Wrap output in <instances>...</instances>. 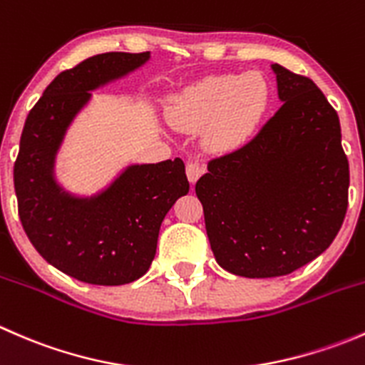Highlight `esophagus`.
I'll use <instances>...</instances> for the list:
<instances>
[{
	"instance_id": "obj_1",
	"label": "esophagus",
	"mask_w": 365,
	"mask_h": 365,
	"mask_svg": "<svg viewBox=\"0 0 365 365\" xmlns=\"http://www.w3.org/2000/svg\"><path fill=\"white\" fill-rule=\"evenodd\" d=\"M185 171H187V178H189V182L196 183L197 178L201 176V173L205 171V168H203V164H200V162L190 160V162H187Z\"/></svg>"
}]
</instances>
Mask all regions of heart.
Instances as JSON below:
<instances>
[{
    "instance_id": "obj_1",
    "label": "heart",
    "mask_w": 365,
    "mask_h": 365,
    "mask_svg": "<svg viewBox=\"0 0 365 365\" xmlns=\"http://www.w3.org/2000/svg\"><path fill=\"white\" fill-rule=\"evenodd\" d=\"M268 104L270 88L261 73L212 76L180 95L173 109V121L187 130L213 121L210 141L222 146L256 127Z\"/></svg>"
}]
</instances>
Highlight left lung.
<instances>
[{
	"mask_svg": "<svg viewBox=\"0 0 365 365\" xmlns=\"http://www.w3.org/2000/svg\"><path fill=\"white\" fill-rule=\"evenodd\" d=\"M272 68L279 111L251 141L210 160L196 183L217 263L251 279L288 275L318 257L348 208L336 109L309 77Z\"/></svg>",
	"mask_w": 365,
	"mask_h": 365,
	"instance_id": "obj_1",
	"label": "left lung"
}]
</instances>
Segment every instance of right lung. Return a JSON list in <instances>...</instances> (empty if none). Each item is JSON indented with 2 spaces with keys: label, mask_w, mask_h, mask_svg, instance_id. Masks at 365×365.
<instances>
[{
  "label": "right lung",
  "mask_w": 365,
  "mask_h": 365,
  "mask_svg": "<svg viewBox=\"0 0 365 365\" xmlns=\"http://www.w3.org/2000/svg\"><path fill=\"white\" fill-rule=\"evenodd\" d=\"M150 53H104L63 70L29 111L14 164L21 224L40 256L77 281L120 286L148 272L160 224L189 192L182 159L130 165L91 200L63 194L53 162L90 91L141 67Z\"/></svg>",
  "instance_id": "obj_1"
}]
</instances>
